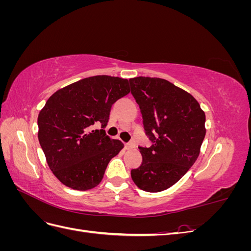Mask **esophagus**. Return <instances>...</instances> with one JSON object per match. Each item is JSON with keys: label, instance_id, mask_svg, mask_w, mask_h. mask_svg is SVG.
I'll use <instances>...</instances> for the list:
<instances>
[{"label": "esophagus", "instance_id": "esophagus-1", "mask_svg": "<svg viewBox=\"0 0 251 251\" xmlns=\"http://www.w3.org/2000/svg\"><path fill=\"white\" fill-rule=\"evenodd\" d=\"M135 147H136V143H135L134 141H131V142H128V143L126 144V150H132V149H134Z\"/></svg>", "mask_w": 251, "mask_h": 251}]
</instances>
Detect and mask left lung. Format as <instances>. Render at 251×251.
Returning a JSON list of instances; mask_svg holds the SVG:
<instances>
[{
    "label": "left lung",
    "mask_w": 251,
    "mask_h": 251,
    "mask_svg": "<svg viewBox=\"0 0 251 251\" xmlns=\"http://www.w3.org/2000/svg\"><path fill=\"white\" fill-rule=\"evenodd\" d=\"M139 104L146 135L151 146L138 147L142 163L131 171L135 184L144 192L171 187L192 168L205 137V114L184 90L157 77L130 80Z\"/></svg>",
    "instance_id": "obj_1"
}]
</instances>
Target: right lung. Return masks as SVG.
<instances>
[{
	"instance_id": "add662e5",
	"label": "right lung",
	"mask_w": 251,
	"mask_h": 251,
	"mask_svg": "<svg viewBox=\"0 0 251 251\" xmlns=\"http://www.w3.org/2000/svg\"><path fill=\"white\" fill-rule=\"evenodd\" d=\"M128 92L127 79L96 75L50 96L37 118L39 141L50 170L63 184L87 191L100 183L110 160L124 148L104 127L113 103Z\"/></svg>"
}]
</instances>
